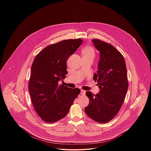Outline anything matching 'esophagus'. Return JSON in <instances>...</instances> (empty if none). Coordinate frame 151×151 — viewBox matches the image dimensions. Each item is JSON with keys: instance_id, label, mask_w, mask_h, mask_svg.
Instances as JSON below:
<instances>
[{"instance_id": "esophagus-1", "label": "esophagus", "mask_w": 151, "mask_h": 151, "mask_svg": "<svg viewBox=\"0 0 151 151\" xmlns=\"http://www.w3.org/2000/svg\"><path fill=\"white\" fill-rule=\"evenodd\" d=\"M80 94H81V95H84L86 94V91H84V90H81V92H80Z\"/></svg>"}]
</instances>
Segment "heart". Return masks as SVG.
<instances>
[{
  "mask_svg": "<svg viewBox=\"0 0 151 151\" xmlns=\"http://www.w3.org/2000/svg\"><path fill=\"white\" fill-rule=\"evenodd\" d=\"M83 57L86 58L93 59L95 57V50L91 46H86L82 51Z\"/></svg>",
  "mask_w": 151,
  "mask_h": 151,
  "instance_id": "heart-1",
  "label": "heart"
}]
</instances>
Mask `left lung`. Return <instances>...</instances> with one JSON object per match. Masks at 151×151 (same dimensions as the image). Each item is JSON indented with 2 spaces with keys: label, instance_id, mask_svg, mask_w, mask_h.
<instances>
[{
  "label": "left lung",
  "instance_id": "1",
  "mask_svg": "<svg viewBox=\"0 0 151 151\" xmlns=\"http://www.w3.org/2000/svg\"><path fill=\"white\" fill-rule=\"evenodd\" d=\"M92 42L100 52L98 70L93 77L100 91L96 95L86 92L89 103L84 110L92 120L106 123L114 117L124 102L129 87L127 68L123 55L113 45L97 39Z\"/></svg>",
  "mask_w": 151,
  "mask_h": 151
}]
</instances>
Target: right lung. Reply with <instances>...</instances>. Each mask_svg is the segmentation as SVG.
I'll return each mask as SVG.
<instances>
[{"mask_svg":"<svg viewBox=\"0 0 151 151\" xmlns=\"http://www.w3.org/2000/svg\"><path fill=\"white\" fill-rule=\"evenodd\" d=\"M82 43V39L79 38L50 45L34 60L28 89L36 112L47 123L64 118L80 93L79 88H70L59 83L67 74V59Z\"/></svg>","mask_w":151,"mask_h":151,"instance_id":"right-lung-1","label":"right lung"}]
</instances>
